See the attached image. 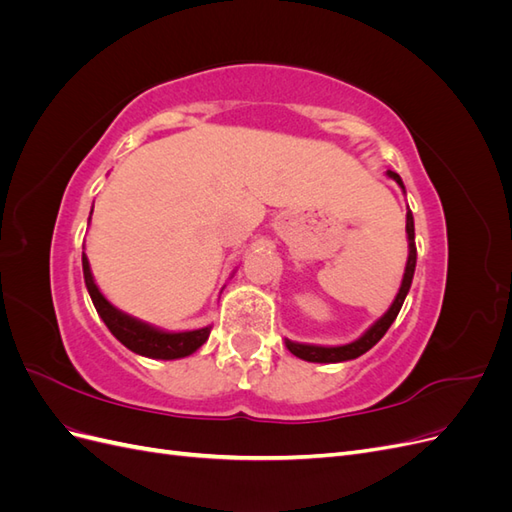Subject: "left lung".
Returning <instances> with one entry per match:
<instances>
[{"instance_id": "obj_1", "label": "left lung", "mask_w": 512, "mask_h": 512, "mask_svg": "<svg viewBox=\"0 0 512 512\" xmlns=\"http://www.w3.org/2000/svg\"><path fill=\"white\" fill-rule=\"evenodd\" d=\"M389 177L395 179L401 190L406 192L404 188V181L393 170H389ZM406 232H408V245H410V254H408V262H406V273H404V280H401V288L397 292V297L393 301V305L389 307V312H386L378 322L371 324V327L363 333V337L356 339L352 344L346 346H331V348H324V346H309V344H294L290 339H286V348L294 354L299 356L303 361L309 363H342V361H350L356 359V356L365 354L369 348H374L380 339L384 337V333L389 331L391 324L395 322L397 314L401 305L406 301V294L412 286V277H414V269H416V243H414V218H412V211L406 213Z\"/></svg>"}]
</instances>
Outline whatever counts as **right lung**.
<instances>
[{
    "label": "right lung",
    "instance_id": "right-lung-1",
    "mask_svg": "<svg viewBox=\"0 0 512 512\" xmlns=\"http://www.w3.org/2000/svg\"><path fill=\"white\" fill-rule=\"evenodd\" d=\"M83 275H85V286L89 290V297L94 301L96 312L104 320L108 331H111L119 342L126 348H130L132 352L149 356V359H164V361L183 359V356L196 352L209 339L211 327L183 331V333H166L151 327V324H145L141 320L119 312V309L108 303L104 299V294L98 290L85 254H83Z\"/></svg>",
    "mask_w": 512,
    "mask_h": 512
}]
</instances>
